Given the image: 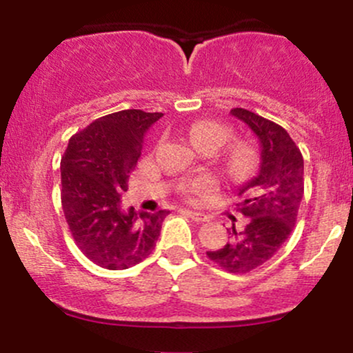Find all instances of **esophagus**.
<instances>
[{
	"label": "esophagus",
	"mask_w": 353,
	"mask_h": 353,
	"mask_svg": "<svg viewBox=\"0 0 353 353\" xmlns=\"http://www.w3.org/2000/svg\"><path fill=\"white\" fill-rule=\"evenodd\" d=\"M185 214H188V216L196 222H205V221H208V216H204V214H201V212H196V210H185Z\"/></svg>",
	"instance_id": "34e87169"
}]
</instances>
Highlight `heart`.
Instances as JSON below:
<instances>
[{
	"label": "heart",
	"mask_w": 353,
	"mask_h": 353,
	"mask_svg": "<svg viewBox=\"0 0 353 353\" xmlns=\"http://www.w3.org/2000/svg\"><path fill=\"white\" fill-rule=\"evenodd\" d=\"M189 137L197 148L202 149L205 145H214V148H219L225 143L228 139V129L224 125L210 123V121H199V123L192 124L189 129ZM245 165V152L244 151H236L230 154L228 161V168L230 172L237 174L244 169ZM212 188V181L210 179H197L194 181L192 184L188 188V192L192 194V196H199V194L205 192V190Z\"/></svg>",
	"instance_id": "b5f03b06"
}]
</instances>
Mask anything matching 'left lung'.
Segmentation results:
<instances>
[{
    "label": "left lung",
    "mask_w": 353,
    "mask_h": 353,
    "mask_svg": "<svg viewBox=\"0 0 353 353\" xmlns=\"http://www.w3.org/2000/svg\"><path fill=\"white\" fill-rule=\"evenodd\" d=\"M230 114L257 136V169L237 192L244 229L232 224L230 241L208 257L230 274H247L272 259L294 230L303 197V157L282 125L242 108Z\"/></svg>",
    "instance_id": "1"
}]
</instances>
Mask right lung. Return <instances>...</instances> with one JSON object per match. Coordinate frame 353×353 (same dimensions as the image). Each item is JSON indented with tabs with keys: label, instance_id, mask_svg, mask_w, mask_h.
<instances>
[{
	"label": "right lung",
	"instance_id": "add662e5",
	"mask_svg": "<svg viewBox=\"0 0 353 353\" xmlns=\"http://www.w3.org/2000/svg\"><path fill=\"white\" fill-rule=\"evenodd\" d=\"M163 112L124 109L92 121L61 157V204L68 225L91 262L123 270L144 261L169 210L141 212L121 204L149 128Z\"/></svg>",
	"mask_w": 353,
	"mask_h": 353
}]
</instances>
